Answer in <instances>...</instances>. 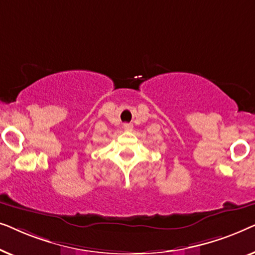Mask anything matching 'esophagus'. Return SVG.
I'll use <instances>...</instances> for the list:
<instances>
[{
	"mask_svg": "<svg viewBox=\"0 0 255 255\" xmlns=\"http://www.w3.org/2000/svg\"><path fill=\"white\" fill-rule=\"evenodd\" d=\"M123 128H124V130H132V128H133V125H132L131 123H125L124 125H123Z\"/></svg>",
	"mask_w": 255,
	"mask_h": 255,
	"instance_id": "obj_1",
	"label": "esophagus"
}]
</instances>
